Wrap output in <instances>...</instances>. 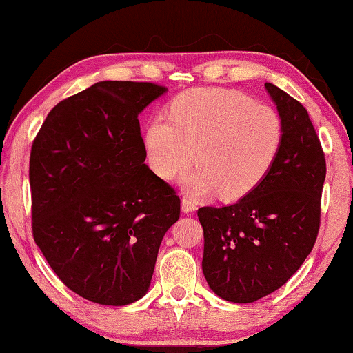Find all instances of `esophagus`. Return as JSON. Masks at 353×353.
Segmentation results:
<instances>
[{"instance_id": "obj_1", "label": "esophagus", "mask_w": 353, "mask_h": 353, "mask_svg": "<svg viewBox=\"0 0 353 353\" xmlns=\"http://www.w3.org/2000/svg\"><path fill=\"white\" fill-rule=\"evenodd\" d=\"M196 208H198V204H196V201L188 198V196H183V198H182V210L185 213H191V212H194Z\"/></svg>"}]
</instances>
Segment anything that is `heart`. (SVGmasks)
Wrapping results in <instances>:
<instances>
[{
  "instance_id": "1",
  "label": "heart",
  "mask_w": 353,
  "mask_h": 353,
  "mask_svg": "<svg viewBox=\"0 0 353 353\" xmlns=\"http://www.w3.org/2000/svg\"><path fill=\"white\" fill-rule=\"evenodd\" d=\"M168 117L154 118L146 130L152 170L174 179L199 163L185 179L196 196L219 191L240 199L259 187L279 159L285 123L272 105L255 103L229 88H191L171 101Z\"/></svg>"
}]
</instances>
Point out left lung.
I'll use <instances>...</instances> for the list:
<instances>
[{"label": "left lung", "instance_id": "obj_1", "mask_svg": "<svg viewBox=\"0 0 353 353\" xmlns=\"http://www.w3.org/2000/svg\"><path fill=\"white\" fill-rule=\"evenodd\" d=\"M285 123L279 159L259 187L234 205L201 207L202 271L214 294L250 303L288 282L318 238L325 155L308 112L265 83Z\"/></svg>", "mask_w": 353, "mask_h": 353}]
</instances>
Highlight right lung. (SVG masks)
Listing matches in <instances>:
<instances>
[{
    "instance_id": "obj_1",
    "label": "right lung",
    "mask_w": 353,
    "mask_h": 353,
    "mask_svg": "<svg viewBox=\"0 0 353 353\" xmlns=\"http://www.w3.org/2000/svg\"><path fill=\"white\" fill-rule=\"evenodd\" d=\"M152 82L103 81L48 113L29 159L34 241L76 294L101 305L139 301L151 285L181 198L145 165L139 113Z\"/></svg>"
}]
</instances>
